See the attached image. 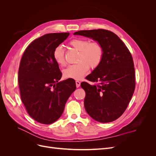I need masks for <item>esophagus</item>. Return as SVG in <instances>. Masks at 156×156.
<instances>
[{
  "label": "esophagus",
  "mask_w": 156,
  "mask_h": 156,
  "mask_svg": "<svg viewBox=\"0 0 156 156\" xmlns=\"http://www.w3.org/2000/svg\"><path fill=\"white\" fill-rule=\"evenodd\" d=\"M75 83H76V87L77 88H79L80 87V85H81V82L79 81H75Z\"/></svg>",
  "instance_id": "34e87169"
}]
</instances>
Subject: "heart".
Here are the masks:
<instances>
[{
	"label": "heart",
	"instance_id": "b5f03b06",
	"mask_svg": "<svg viewBox=\"0 0 156 156\" xmlns=\"http://www.w3.org/2000/svg\"><path fill=\"white\" fill-rule=\"evenodd\" d=\"M69 45L79 51L77 63L69 65L63 72V77L66 79L79 80L83 77L89 69H96L102 62L104 56V49L98 41L90 42L84 38L72 39ZM53 56L56 63L59 66L65 64V51L62 46L58 45L54 49Z\"/></svg>",
	"mask_w": 156,
	"mask_h": 156
}]
</instances>
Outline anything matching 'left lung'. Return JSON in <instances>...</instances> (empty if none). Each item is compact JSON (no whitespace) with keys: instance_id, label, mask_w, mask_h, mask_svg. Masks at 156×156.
Returning a JSON list of instances; mask_svg holds the SVG:
<instances>
[{"instance_id":"1","label":"left lung","mask_w":156,"mask_h":156,"mask_svg":"<svg viewBox=\"0 0 156 156\" xmlns=\"http://www.w3.org/2000/svg\"><path fill=\"white\" fill-rule=\"evenodd\" d=\"M74 34L98 41L104 49L101 64L86 77L97 83H81L86 93L85 110L98 122L114 121L124 112L135 91V67L130 51L119 36L108 30H80Z\"/></svg>"}]
</instances>
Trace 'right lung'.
I'll list each match as a JSON object with an SVG mask.
<instances>
[{
	"instance_id": "add662e5",
	"label": "right lung",
	"mask_w": 156,
	"mask_h": 156,
	"mask_svg": "<svg viewBox=\"0 0 156 156\" xmlns=\"http://www.w3.org/2000/svg\"><path fill=\"white\" fill-rule=\"evenodd\" d=\"M69 32L49 33L37 38L25 49L18 72L20 95L33 119L51 124L62 115L66 103L76 89L74 79L62 77L53 52L67 38Z\"/></svg>"
}]
</instances>
